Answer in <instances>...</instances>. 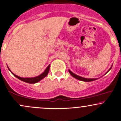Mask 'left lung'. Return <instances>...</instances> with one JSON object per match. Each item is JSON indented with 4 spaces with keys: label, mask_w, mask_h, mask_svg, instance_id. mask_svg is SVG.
<instances>
[{
    "label": "left lung",
    "mask_w": 121,
    "mask_h": 121,
    "mask_svg": "<svg viewBox=\"0 0 121 121\" xmlns=\"http://www.w3.org/2000/svg\"><path fill=\"white\" fill-rule=\"evenodd\" d=\"M111 68H110V69H109V71L110 70V69H111ZM69 73H70V74L71 75L73 78H76V79H78V80H81V81H83V82H92V81H94L95 80H96V79H87V78H83V77H81V76H78V75L75 74V73H73V72H72L70 70H69ZM107 72H106V73H107Z\"/></svg>",
    "instance_id": "left-lung-1"
}]
</instances>
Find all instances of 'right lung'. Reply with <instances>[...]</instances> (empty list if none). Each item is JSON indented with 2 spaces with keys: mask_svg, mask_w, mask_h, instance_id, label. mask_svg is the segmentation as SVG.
<instances>
[{
  "mask_svg": "<svg viewBox=\"0 0 121 121\" xmlns=\"http://www.w3.org/2000/svg\"><path fill=\"white\" fill-rule=\"evenodd\" d=\"M7 67H8V66H7ZM8 69L9 70V71L11 72V73H12V74L15 76V77H16L17 78H18V79H20V80L23 81V82H26V83H28L34 84V83H37V82H39V81L41 80L42 79H43L44 78L46 77V76H47V75H48V73H49V69H50V65H49V66H48V67L46 68V69H45V71H44L43 73H42V74H41L40 75H39V76H36V77H34V78H24L19 77V76H17V75H16L15 74H14V73H13L12 72V71H11L10 70V69H9V68L8 67Z\"/></svg>",
  "mask_w": 121,
  "mask_h": 121,
  "instance_id": "add662e5",
  "label": "right lung"
}]
</instances>
